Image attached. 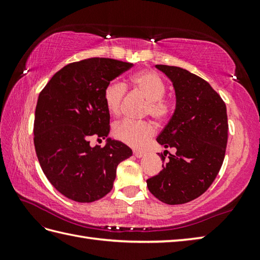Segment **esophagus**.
I'll return each mask as SVG.
<instances>
[{
    "label": "esophagus",
    "instance_id": "1",
    "mask_svg": "<svg viewBox=\"0 0 260 260\" xmlns=\"http://www.w3.org/2000/svg\"><path fill=\"white\" fill-rule=\"evenodd\" d=\"M133 154L136 156V157H142L143 155H144V152L143 151H139V150H134L133 151Z\"/></svg>",
    "mask_w": 260,
    "mask_h": 260
}]
</instances>
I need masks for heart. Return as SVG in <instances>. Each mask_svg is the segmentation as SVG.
<instances>
[{
  "instance_id": "heart-1",
  "label": "heart",
  "mask_w": 260,
  "mask_h": 260,
  "mask_svg": "<svg viewBox=\"0 0 260 260\" xmlns=\"http://www.w3.org/2000/svg\"><path fill=\"white\" fill-rule=\"evenodd\" d=\"M129 84L134 89L147 99L144 114L151 115L157 121H165L173 112V104L164 97L165 85L161 77L153 71H140L129 78ZM126 93L123 84L112 81L104 89V102L108 112L117 116L120 114ZM113 134L118 141L133 147L144 146L147 141L155 134V126L147 120L133 121L121 120L114 125Z\"/></svg>"
}]
</instances>
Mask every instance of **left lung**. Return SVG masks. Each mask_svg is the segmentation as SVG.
Wrapping results in <instances>:
<instances>
[{"label":"left lung","instance_id":"8db88e82","mask_svg":"<svg viewBox=\"0 0 260 260\" xmlns=\"http://www.w3.org/2000/svg\"><path fill=\"white\" fill-rule=\"evenodd\" d=\"M156 68L173 82L176 96L174 114L156 141L176 152L168 158V151L161 153L163 170L146 183L159 201L183 204L203 194L221 169L228 142L227 108L199 76L173 66Z\"/></svg>","mask_w":260,"mask_h":260}]
</instances>
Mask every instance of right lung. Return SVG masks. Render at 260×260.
Here are the masks:
<instances>
[{
    "instance_id": "1",
    "label": "right lung",
    "mask_w": 260,
    "mask_h": 260,
    "mask_svg": "<svg viewBox=\"0 0 260 260\" xmlns=\"http://www.w3.org/2000/svg\"><path fill=\"white\" fill-rule=\"evenodd\" d=\"M133 63L109 58L71 62L49 80L38 98L33 142L43 173L70 200L92 202L113 189L117 165L132 155L119 141L90 146L109 133L104 89Z\"/></svg>"
}]
</instances>
